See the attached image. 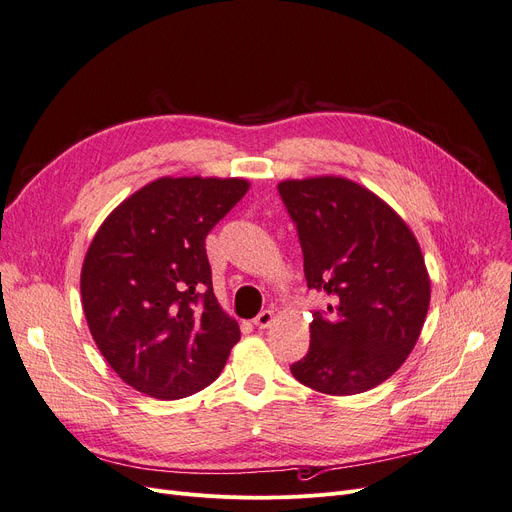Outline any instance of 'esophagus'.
Segmentation results:
<instances>
[{
    "label": "esophagus",
    "instance_id": "34e87169",
    "mask_svg": "<svg viewBox=\"0 0 512 512\" xmlns=\"http://www.w3.org/2000/svg\"><path fill=\"white\" fill-rule=\"evenodd\" d=\"M255 326L257 328H261V330H265V328H270L272 326V321H274V311L272 309H263L255 319Z\"/></svg>",
    "mask_w": 512,
    "mask_h": 512
}]
</instances>
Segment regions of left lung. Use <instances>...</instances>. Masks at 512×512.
Here are the masks:
<instances>
[{"mask_svg": "<svg viewBox=\"0 0 512 512\" xmlns=\"http://www.w3.org/2000/svg\"><path fill=\"white\" fill-rule=\"evenodd\" d=\"M297 224L307 286L332 297L315 311L309 353L290 365L301 384L332 396L367 392L407 361L429 309V274L405 220L342 176L282 180Z\"/></svg>", "mask_w": 512, "mask_h": 512, "instance_id": "8db88e82", "label": "left lung"}]
</instances>
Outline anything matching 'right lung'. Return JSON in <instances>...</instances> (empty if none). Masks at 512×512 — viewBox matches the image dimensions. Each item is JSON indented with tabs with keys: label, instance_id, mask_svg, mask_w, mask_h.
Listing matches in <instances>:
<instances>
[{
	"label": "right lung",
	"instance_id": "obj_1",
	"mask_svg": "<svg viewBox=\"0 0 512 512\" xmlns=\"http://www.w3.org/2000/svg\"><path fill=\"white\" fill-rule=\"evenodd\" d=\"M245 178H157L93 236L80 272L91 336L120 378L176 400L209 386L240 328L218 303L205 236L249 191Z\"/></svg>",
	"mask_w": 512,
	"mask_h": 512
}]
</instances>
